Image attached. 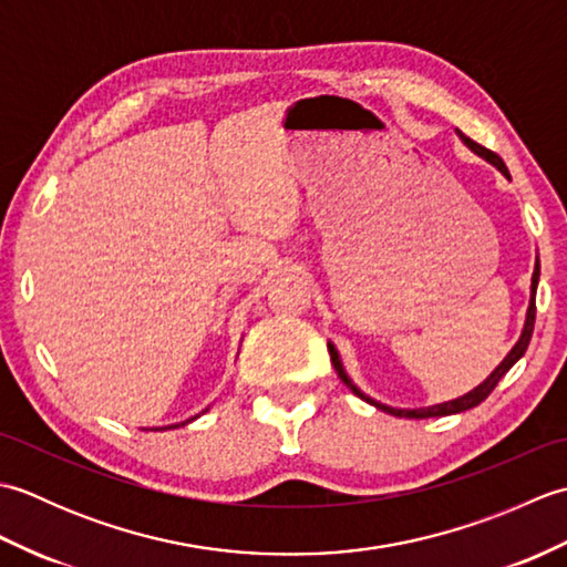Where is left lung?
<instances>
[{"label": "left lung", "instance_id": "8db88e82", "mask_svg": "<svg viewBox=\"0 0 567 567\" xmlns=\"http://www.w3.org/2000/svg\"><path fill=\"white\" fill-rule=\"evenodd\" d=\"M455 134H457V138H461V141L465 143V146H467L470 151L477 153L480 158H485L487 163L495 165L497 171H499L504 177H509L507 165H504V161L499 158L497 153H492V151H487L485 146H480V143H475L473 138H467V136L463 134V131H457V128H455ZM538 277H540V262H538V258H536L534 275H532V299H528L526 321H524V329H522L519 341L514 343V348H512V351L507 353V358H504L502 363H499L495 370H492V375H489L485 382H480L475 390H470L467 394L457 396V400L443 402V404H433V406H419V409H396V406H388V404H382V402H378V400H372V396H368L365 392H360L358 384H355L351 378H348V372H346V368H343V363H341V355H339V351H336V346L329 341L331 363H333L336 372H339V378L343 380V384H346L348 390H351L355 396H360V400H365L368 404L378 406V409H382V412H388V414H392V416H404V419H431V416L461 414V412H465V409H473V406H477L480 402H485L487 396H489V392L497 388V382H499L504 375H507V372L512 370V365L516 363V360H519V358L526 353L528 341H532V333H534V321H536V287H538Z\"/></svg>", "mask_w": 567, "mask_h": 567}]
</instances>
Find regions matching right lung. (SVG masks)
Instances as JSON below:
<instances>
[{
  "instance_id": "add662e5",
  "label": "right lung",
  "mask_w": 567,
  "mask_h": 567,
  "mask_svg": "<svg viewBox=\"0 0 567 567\" xmlns=\"http://www.w3.org/2000/svg\"><path fill=\"white\" fill-rule=\"evenodd\" d=\"M187 421H192V419H187ZM187 421H183V424H187ZM167 429H171V426H167Z\"/></svg>"
}]
</instances>
